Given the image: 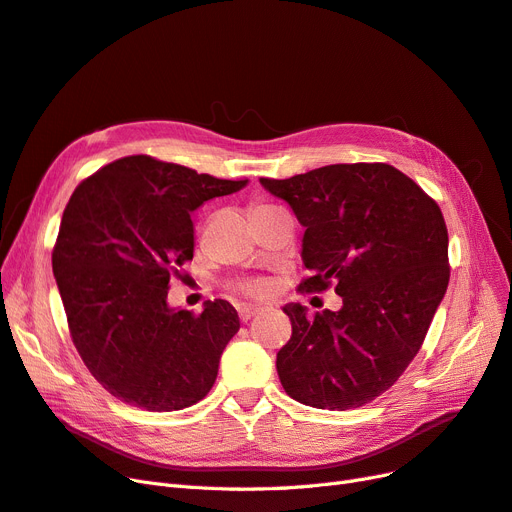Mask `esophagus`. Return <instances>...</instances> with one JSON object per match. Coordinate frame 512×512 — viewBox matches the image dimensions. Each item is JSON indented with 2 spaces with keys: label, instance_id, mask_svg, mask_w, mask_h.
Here are the masks:
<instances>
[{
  "label": "esophagus",
  "instance_id": "obj_1",
  "mask_svg": "<svg viewBox=\"0 0 512 512\" xmlns=\"http://www.w3.org/2000/svg\"><path fill=\"white\" fill-rule=\"evenodd\" d=\"M256 313H260V307H258V305H241V307H239L241 322H250Z\"/></svg>",
  "mask_w": 512,
  "mask_h": 512
}]
</instances>
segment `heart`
I'll list each match as a JSON object with an SVG mask.
<instances>
[{
	"label": "heart",
	"instance_id": "b5f03b06",
	"mask_svg": "<svg viewBox=\"0 0 512 512\" xmlns=\"http://www.w3.org/2000/svg\"><path fill=\"white\" fill-rule=\"evenodd\" d=\"M237 290L241 294H245V296L258 298V296L267 294L269 286H267V281H262V279H243V281H239V284H237Z\"/></svg>",
	"mask_w": 512,
	"mask_h": 512
}]
</instances>
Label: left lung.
Wrapping results in <instances>:
<instances>
[{
    "mask_svg": "<svg viewBox=\"0 0 512 512\" xmlns=\"http://www.w3.org/2000/svg\"><path fill=\"white\" fill-rule=\"evenodd\" d=\"M305 226L301 292L334 284L339 311H284L290 341L277 375L290 398L347 411L398 381L424 345L449 284L443 211L409 175L385 163L326 165L288 180L260 178Z\"/></svg>",
    "mask_w": 512,
    "mask_h": 512,
    "instance_id": "8db88e82",
    "label": "left lung"
}]
</instances>
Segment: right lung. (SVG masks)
<instances>
[{
	"label": "right lung",
	"mask_w": 512,
	"mask_h": 512,
	"mask_svg": "<svg viewBox=\"0 0 512 512\" xmlns=\"http://www.w3.org/2000/svg\"><path fill=\"white\" fill-rule=\"evenodd\" d=\"M248 180H220L148 154L118 158L78 184L52 250V273L78 354L118 400L180 411L207 396L239 330L235 307L167 305L171 275L195 250L190 214Z\"/></svg>",
	"instance_id": "right-lung-1"
}]
</instances>
